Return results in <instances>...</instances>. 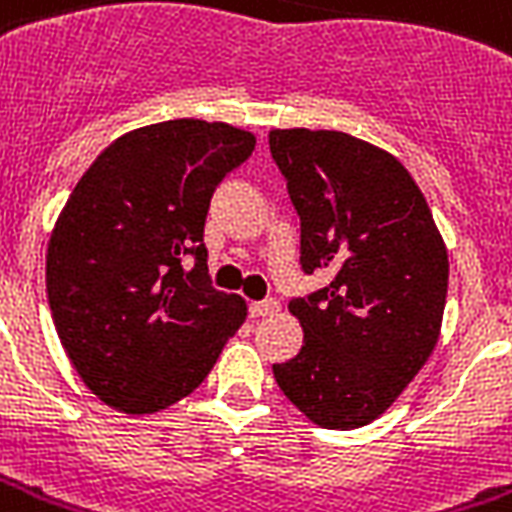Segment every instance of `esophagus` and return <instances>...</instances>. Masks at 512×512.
I'll use <instances>...</instances> for the list:
<instances>
[{"instance_id": "34e87169", "label": "esophagus", "mask_w": 512, "mask_h": 512, "mask_svg": "<svg viewBox=\"0 0 512 512\" xmlns=\"http://www.w3.org/2000/svg\"><path fill=\"white\" fill-rule=\"evenodd\" d=\"M276 311H279V303H276V300H260V303H252V306H249V314H252V317H271Z\"/></svg>"}]
</instances>
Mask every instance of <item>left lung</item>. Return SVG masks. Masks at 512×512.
Instances as JSON below:
<instances>
[{"mask_svg":"<svg viewBox=\"0 0 512 512\" xmlns=\"http://www.w3.org/2000/svg\"><path fill=\"white\" fill-rule=\"evenodd\" d=\"M268 144L300 217V268L333 276L290 300L303 346L273 365V376L319 427H365L403 395L438 343L446 244L392 152L308 128H273Z\"/></svg>","mask_w":512,"mask_h":512,"instance_id":"1","label":"left lung"}]
</instances>
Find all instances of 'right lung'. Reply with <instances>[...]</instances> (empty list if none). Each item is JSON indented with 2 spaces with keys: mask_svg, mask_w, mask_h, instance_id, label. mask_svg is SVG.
<instances>
[{
  "mask_svg": "<svg viewBox=\"0 0 512 512\" xmlns=\"http://www.w3.org/2000/svg\"><path fill=\"white\" fill-rule=\"evenodd\" d=\"M255 134L166 120L109 144L74 185L48 241V300L61 346L101 403L128 416L201 384L247 319L209 282L204 222L214 187Z\"/></svg>",
  "mask_w": 512,
  "mask_h": 512,
  "instance_id": "right-lung-1",
  "label": "right lung"
}]
</instances>
